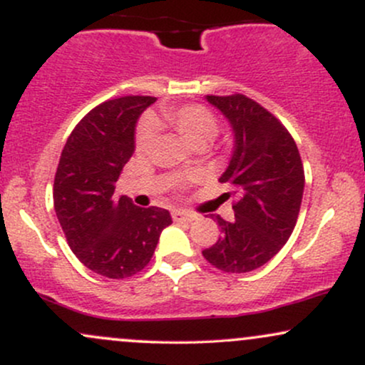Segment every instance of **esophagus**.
Segmentation results:
<instances>
[{
	"mask_svg": "<svg viewBox=\"0 0 365 365\" xmlns=\"http://www.w3.org/2000/svg\"><path fill=\"white\" fill-rule=\"evenodd\" d=\"M171 217H173L175 221H178V223H190V221L195 220L194 215H190V212H185V211H180V209L171 212Z\"/></svg>",
	"mask_w": 365,
	"mask_h": 365,
	"instance_id": "esophagus-1",
	"label": "esophagus"
}]
</instances>
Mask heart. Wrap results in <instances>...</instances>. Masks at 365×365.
<instances>
[{"label":"heart","mask_w":365,"mask_h":365,"mask_svg":"<svg viewBox=\"0 0 365 365\" xmlns=\"http://www.w3.org/2000/svg\"><path fill=\"white\" fill-rule=\"evenodd\" d=\"M165 123L173 127L188 144L195 145L212 140L217 133V121L207 108L199 104H187L180 108H163L159 116L153 120L142 121L137 130L135 145L139 153H145L153 145L156 137V127L154 125Z\"/></svg>","instance_id":"b5f03b06"}]
</instances>
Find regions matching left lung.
<instances>
[{"label": "left lung", "mask_w": 365, "mask_h": 365, "mask_svg": "<svg viewBox=\"0 0 365 365\" xmlns=\"http://www.w3.org/2000/svg\"><path fill=\"white\" fill-rule=\"evenodd\" d=\"M206 101L232 127V158L220 182L237 202L232 221L216 216L221 237L202 255L225 273H249L274 257L295 228L305 187L302 159L288 130L261 104L242 94Z\"/></svg>", "instance_id": "left-lung-1"}]
</instances>
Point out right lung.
<instances>
[{
  "label": "right lung",
  "mask_w": 365,
  "mask_h": 365,
  "mask_svg": "<svg viewBox=\"0 0 365 365\" xmlns=\"http://www.w3.org/2000/svg\"><path fill=\"white\" fill-rule=\"evenodd\" d=\"M150 96H127L96 106L61 150L53 200L70 249L83 266L106 278L137 274L148 266L159 235L171 225L161 207H139L115 194L135 150V125Z\"/></svg>",
  "instance_id": "obj_1"
}]
</instances>
